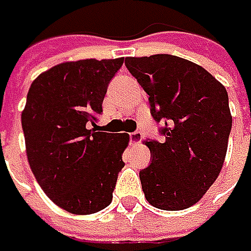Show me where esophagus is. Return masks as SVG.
Segmentation results:
<instances>
[{
    "label": "esophagus",
    "instance_id": "1",
    "mask_svg": "<svg viewBox=\"0 0 251 251\" xmlns=\"http://www.w3.org/2000/svg\"><path fill=\"white\" fill-rule=\"evenodd\" d=\"M129 140H131V143H140L141 140H143V134L140 132V131H135V132H131L129 134Z\"/></svg>",
    "mask_w": 251,
    "mask_h": 251
}]
</instances>
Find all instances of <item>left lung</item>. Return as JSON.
Segmentation results:
<instances>
[{
  "label": "left lung",
  "instance_id": "1",
  "mask_svg": "<svg viewBox=\"0 0 251 251\" xmlns=\"http://www.w3.org/2000/svg\"><path fill=\"white\" fill-rule=\"evenodd\" d=\"M125 65L162 122V143L146 140L151 164L140 171L146 200L177 211L198 202L219 177L232 116L225 86L207 70L173 55L126 58Z\"/></svg>",
  "mask_w": 251,
  "mask_h": 251
}]
</instances>
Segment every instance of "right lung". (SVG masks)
<instances>
[{"label":"right lung","instance_id":"1","mask_svg":"<svg viewBox=\"0 0 251 251\" xmlns=\"http://www.w3.org/2000/svg\"><path fill=\"white\" fill-rule=\"evenodd\" d=\"M123 58L64 62L31 84L22 111L29 167L58 207L71 214H92L113 200L128 134L91 128Z\"/></svg>","mask_w":251,"mask_h":251}]
</instances>
